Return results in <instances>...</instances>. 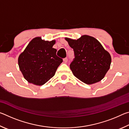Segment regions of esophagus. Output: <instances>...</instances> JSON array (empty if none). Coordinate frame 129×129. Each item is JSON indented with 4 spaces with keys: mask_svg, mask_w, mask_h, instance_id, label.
<instances>
[{
    "mask_svg": "<svg viewBox=\"0 0 129 129\" xmlns=\"http://www.w3.org/2000/svg\"><path fill=\"white\" fill-rule=\"evenodd\" d=\"M63 61H64V62H67V61H68V58H64V59H63Z\"/></svg>",
    "mask_w": 129,
    "mask_h": 129,
    "instance_id": "34e87169",
    "label": "esophagus"
}]
</instances>
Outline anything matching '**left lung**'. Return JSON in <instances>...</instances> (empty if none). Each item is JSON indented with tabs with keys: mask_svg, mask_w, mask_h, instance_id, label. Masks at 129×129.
I'll return each mask as SVG.
<instances>
[{
	"mask_svg": "<svg viewBox=\"0 0 129 129\" xmlns=\"http://www.w3.org/2000/svg\"><path fill=\"white\" fill-rule=\"evenodd\" d=\"M65 40L75 53V58L70 64L74 76L86 84L103 79L110 68L112 59L101 43L88 35H83L77 40Z\"/></svg>",
	"mask_w": 129,
	"mask_h": 129,
	"instance_id": "obj_1",
	"label": "left lung"
}]
</instances>
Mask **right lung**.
Masks as SVG:
<instances>
[{"mask_svg": "<svg viewBox=\"0 0 129 129\" xmlns=\"http://www.w3.org/2000/svg\"><path fill=\"white\" fill-rule=\"evenodd\" d=\"M55 40L45 41L40 37L32 39L19 56L20 71L28 82L43 85L53 77L62 58L53 48Z\"/></svg>", "mask_w": 129, "mask_h": 129, "instance_id": "1", "label": "right lung"}]
</instances>
